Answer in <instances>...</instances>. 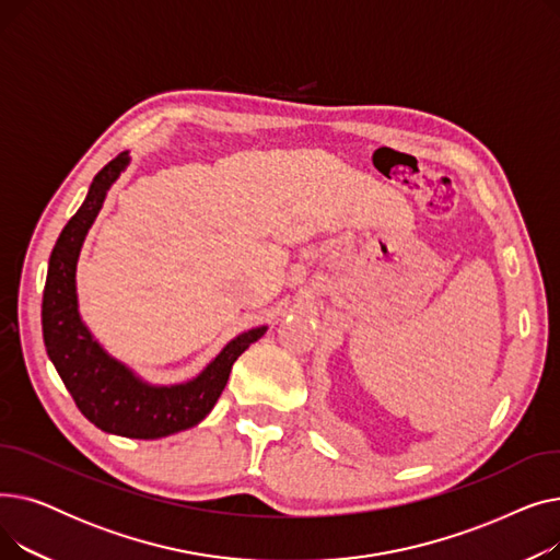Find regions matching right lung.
<instances>
[{
  "instance_id": "obj_1",
  "label": "right lung",
  "mask_w": 560,
  "mask_h": 560,
  "mask_svg": "<svg viewBox=\"0 0 560 560\" xmlns=\"http://www.w3.org/2000/svg\"><path fill=\"white\" fill-rule=\"evenodd\" d=\"M129 161V152H122L97 172L81 209L58 235L43 292V338L49 361L88 420L106 433L156 440L186 431L211 413L235 359L268 327L235 336L195 378L172 386L147 384L95 340L79 313L77 262L106 192Z\"/></svg>"
}]
</instances>
